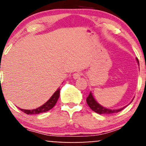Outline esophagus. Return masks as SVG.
<instances>
[{"label": "esophagus", "instance_id": "1", "mask_svg": "<svg viewBox=\"0 0 146 146\" xmlns=\"http://www.w3.org/2000/svg\"><path fill=\"white\" fill-rule=\"evenodd\" d=\"M73 77L74 78L75 80H77V79H80L81 77V73H76L73 75Z\"/></svg>", "mask_w": 146, "mask_h": 146}]
</instances>
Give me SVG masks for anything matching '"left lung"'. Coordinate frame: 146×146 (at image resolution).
<instances>
[{"mask_svg": "<svg viewBox=\"0 0 146 146\" xmlns=\"http://www.w3.org/2000/svg\"><path fill=\"white\" fill-rule=\"evenodd\" d=\"M136 61H137L138 64L139 65V60H138V59H136ZM86 101H87V104H88L90 108H91L93 111H94L95 113H98V114H112V113H117V112L121 111L122 110H123L126 107L125 106L123 107V108H119V109H115V110H112V109H109V108H105V107L102 106L100 105L97 101L95 100L94 97L93 96L91 92H90V94H89L88 97L87 98Z\"/></svg>", "mask_w": 146, "mask_h": 146, "instance_id": "1", "label": "left lung"}]
</instances>
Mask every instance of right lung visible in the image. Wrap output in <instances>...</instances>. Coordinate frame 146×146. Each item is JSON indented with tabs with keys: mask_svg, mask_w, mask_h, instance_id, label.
I'll return each instance as SVG.
<instances>
[{
	"mask_svg": "<svg viewBox=\"0 0 146 146\" xmlns=\"http://www.w3.org/2000/svg\"><path fill=\"white\" fill-rule=\"evenodd\" d=\"M59 95H60V89L58 88L57 90L53 94L52 96L50 97V99H49L47 102L45 103L42 106L38 107V108H36V109H32V110H25V109H21L19 108L21 111L24 112V113H27L28 115H36L39 114V113H45V112L48 111V110H51L55 106L56 103L57 102L58 99L59 97Z\"/></svg>",
	"mask_w": 146,
	"mask_h": 146,
	"instance_id": "right-lung-1",
	"label": "right lung"
}]
</instances>
